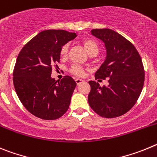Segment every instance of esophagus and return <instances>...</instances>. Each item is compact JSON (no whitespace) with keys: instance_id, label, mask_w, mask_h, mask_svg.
<instances>
[{"instance_id":"34e87169","label":"esophagus","mask_w":157,"mask_h":157,"mask_svg":"<svg viewBox=\"0 0 157 157\" xmlns=\"http://www.w3.org/2000/svg\"><path fill=\"white\" fill-rule=\"evenodd\" d=\"M75 81H76V83H77V85H79V84H80L81 83H83V82H84V80H81V79H76Z\"/></svg>"}]
</instances>
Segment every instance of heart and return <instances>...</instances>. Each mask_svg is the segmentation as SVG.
Segmentation results:
<instances>
[{
  "instance_id": "obj_1",
  "label": "heart",
  "mask_w": 157,
  "mask_h": 157,
  "mask_svg": "<svg viewBox=\"0 0 157 157\" xmlns=\"http://www.w3.org/2000/svg\"><path fill=\"white\" fill-rule=\"evenodd\" d=\"M81 43L88 54L91 55V56H93V55L95 56V55L98 52V50H99V45H98V43L95 40L92 39V38H84V39H82ZM68 52L69 44H65L64 45L62 46L61 49H60V56L63 58L67 57V56H68ZM69 71H70V73H71V74H73V75L74 76H77V77H83V76L84 75V73H85V70H84V68H83L82 66L77 64L72 65V66H70Z\"/></svg>"
}]
</instances>
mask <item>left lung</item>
Wrapping results in <instances>:
<instances>
[{"label": "left lung", "instance_id": "8db88e82", "mask_svg": "<svg viewBox=\"0 0 157 157\" xmlns=\"http://www.w3.org/2000/svg\"><path fill=\"white\" fill-rule=\"evenodd\" d=\"M91 34L105 43L106 59L95 73L96 80H108V86L91 80L88 103L97 114L115 118L135 105L142 91L145 70L142 59L131 42L109 29H94Z\"/></svg>", "mask_w": 157, "mask_h": 157}]
</instances>
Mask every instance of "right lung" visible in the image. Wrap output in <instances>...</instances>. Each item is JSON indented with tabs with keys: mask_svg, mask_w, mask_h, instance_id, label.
<instances>
[{
	"mask_svg": "<svg viewBox=\"0 0 157 157\" xmlns=\"http://www.w3.org/2000/svg\"><path fill=\"white\" fill-rule=\"evenodd\" d=\"M63 29L44 30L24 45L13 70V84L23 106L35 117L56 120L67 111L77 84L70 76L60 81L51 77L59 68L60 49L76 37Z\"/></svg>",
	"mask_w": 157,
	"mask_h": 157,
	"instance_id": "1",
	"label": "right lung"
}]
</instances>
